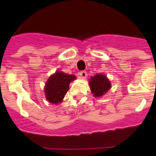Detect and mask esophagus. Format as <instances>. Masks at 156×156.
Returning a JSON list of instances; mask_svg holds the SVG:
<instances>
[{
    "label": "esophagus",
    "instance_id": "1",
    "mask_svg": "<svg viewBox=\"0 0 156 156\" xmlns=\"http://www.w3.org/2000/svg\"><path fill=\"white\" fill-rule=\"evenodd\" d=\"M78 74H79L80 78H82V79H85V78L87 77V72H86V71H85V70L80 71V72L78 73Z\"/></svg>",
    "mask_w": 156,
    "mask_h": 156
}]
</instances>
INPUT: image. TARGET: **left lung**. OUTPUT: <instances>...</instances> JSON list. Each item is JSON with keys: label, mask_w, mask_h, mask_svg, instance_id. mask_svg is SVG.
Instances as JSON below:
<instances>
[{"label": "left lung", "mask_w": 156, "mask_h": 156, "mask_svg": "<svg viewBox=\"0 0 156 156\" xmlns=\"http://www.w3.org/2000/svg\"><path fill=\"white\" fill-rule=\"evenodd\" d=\"M89 86L93 97H101L110 90L112 82L107 75L100 73L90 77L89 79Z\"/></svg>", "instance_id": "left-lung-1"}]
</instances>
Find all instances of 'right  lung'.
<instances>
[{
    "instance_id": "add662e5",
    "label": "right lung",
    "mask_w": 156,
    "mask_h": 156,
    "mask_svg": "<svg viewBox=\"0 0 156 156\" xmlns=\"http://www.w3.org/2000/svg\"><path fill=\"white\" fill-rule=\"evenodd\" d=\"M76 76L74 74H68L61 70H56L51 74L45 82L44 87L46 101L52 104L62 103L65 94L69 89V85Z\"/></svg>"
}]
</instances>
